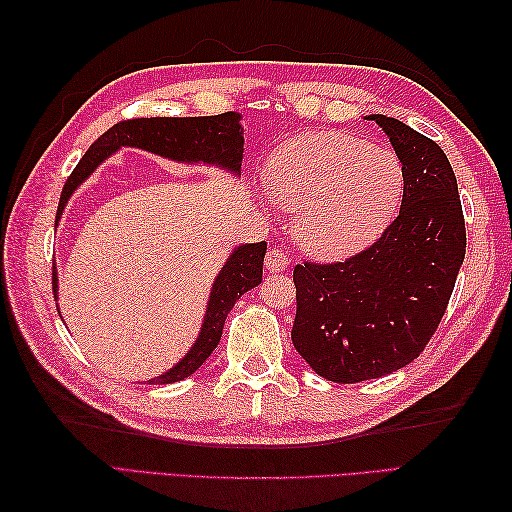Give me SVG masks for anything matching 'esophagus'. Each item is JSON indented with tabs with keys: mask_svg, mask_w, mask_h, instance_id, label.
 Here are the masks:
<instances>
[{
	"mask_svg": "<svg viewBox=\"0 0 512 512\" xmlns=\"http://www.w3.org/2000/svg\"><path fill=\"white\" fill-rule=\"evenodd\" d=\"M264 262H266V268L270 270V273H284V270H288V266H290L288 255L279 248H270Z\"/></svg>",
	"mask_w": 512,
	"mask_h": 512,
	"instance_id": "34e87169",
	"label": "esophagus"
}]
</instances>
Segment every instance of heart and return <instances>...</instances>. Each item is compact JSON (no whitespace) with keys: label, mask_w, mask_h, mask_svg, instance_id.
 Instances as JSON below:
<instances>
[{"label":"heart","mask_w":512,"mask_h":512,"mask_svg":"<svg viewBox=\"0 0 512 512\" xmlns=\"http://www.w3.org/2000/svg\"><path fill=\"white\" fill-rule=\"evenodd\" d=\"M405 189L394 151L339 132L288 140L268 162V193L295 211L292 233L308 255H354L385 231Z\"/></svg>","instance_id":"b5f03b06"}]
</instances>
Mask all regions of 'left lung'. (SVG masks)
I'll return each instance as SVG.
<instances>
[{
	"mask_svg": "<svg viewBox=\"0 0 512 512\" xmlns=\"http://www.w3.org/2000/svg\"><path fill=\"white\" fill-rule=\"evenodd\" d=\"M405 173L400 213L363 253L336 264L295 266L292 343L319 376L361 383L409 365L444 317L466 253L458 180L447 154L383 114Z\"/></svg>",
	"mask_w": 512,
	"mask_h": 512,
	"instance_id": "8db88e82",
	"label": "left lung"
}]
</instances>
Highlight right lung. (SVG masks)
<instances>
[{
	"instance_id": "add662e5",
	"label": "right lung",
	"mask_w": 512,
	"mask_h": 512,
	"mask_svg": "<svg viewBox=\"0 0 512 512\" xmlns=\"http://www.w3.org/2000/svg\"><path fill=\"white\" fill-rule=\"evenodd\" d=\"M242 116L226 112L217 116H191V118H132V121L116 123L85 151L79 165L70 173L61 191L57 222L72 198V193L88 180L103 160L110 158L121 147H136L184 165H209L220 167L233 176H242L244 158V127ZM266 242L237 246L224 262L220 275L215 277L209 303H206L204 321L198 339L180 361L151 380L149 385H169L189 378L206 358L213 354L222 339L224 321L233 310L235 301L244 292L262 284ZM52 290L54 299L59 295L57 266H52Z\"/></svg>"
}]
</instances>
